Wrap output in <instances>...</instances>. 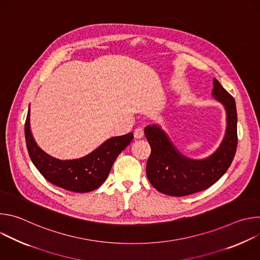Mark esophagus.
I'll list each match as a JSON object with an SVG mask.
<instances>
[{
	"mask_svg": "<svg viewBox=\"0 0 260 260\" xmlns=\"http://www.w3.org/2000/svg\"><path fill=\"white\" fill-rule=\"evenodd\" d=\"M135 139H142L144 137V129L142 127H138L134 132Z\"/></svg>",
	"mask_w": 260,
	"mask_h": 260,
	"instance_id": "34e87169",
	"label": "esophagus"
}]
</instances>
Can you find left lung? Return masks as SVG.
Masks as SVG:
<instances>
[{
    "mask_svg": "<svg viewBox=\"0 0 260 260\" xmlns=\"http://www.w3.org/2000/svg\"><path fill=\"white\" fill-rule=\"evenodd\" d=\"M213 96L226 111V132L218 149L204 159H191L181 154L160 126L145 127L151 147L146 173L152 186L171 197H184L209 188L225 174L232 165L238 145L237 108L231 95L219 81L213 80Z\"/></svg>",
    "mask_w": 260,
    "mask_h": 260,
    "instance_id": "8db88e82",
    "label": "left lung"
}]
</instances>
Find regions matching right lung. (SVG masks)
I'll use <instances>...</instances> for the list:
<instances>
[{"label": "right lung", "mask_w": 260, "mask_h": 260, "mask_svg": "<svg viewBox=\"0 0 260 260\" xmlns=\"http://www.w3.org/2000/svg\"><path fill=\"white\" fill-rule=\"evenodd\" d=\"M24 135L28 155L41 175L60 188L79 193L89 192L101 186L117 156L134 139V134L128 133L107 140L84 157L70 160L56 159L45 153L35 142L29 125V108Z\"/></svg>", "instance_id": "add662e5"}]
</instances>
